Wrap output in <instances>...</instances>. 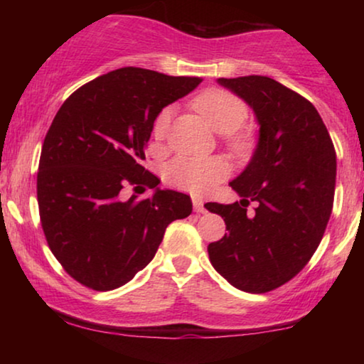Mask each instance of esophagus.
<instances>
[{
	"instance_id": "obj_1",
	"label": "esophagus",
	"mask_w": 364,
	"mask_h": 364,
	"mask_svg": "<svg viewBox=\"0 0 364 364\" xmlns=\"http://www.w3.org/2000/svg\"><path fill=\"white\" fill-rule=\"evenodd\" d=\"M192 205H193V210L198 212V213H205V212H207L205 203H203L202 200H198V198H193Z\"/></svg>"
}]
</instances>
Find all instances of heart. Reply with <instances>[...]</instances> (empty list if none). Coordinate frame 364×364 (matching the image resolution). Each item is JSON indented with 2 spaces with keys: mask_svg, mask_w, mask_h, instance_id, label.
Returning a JSON list of instances; mask_svg holds the SVG:
<instances>
[{
  "mask_svg": "<svg viewBox=\"0 0 364 364\" xmlns=\"http://www.w3.org/2000/svg\"><path fill=\"white\" fill-rule=\"evenodd\" d=\"M193 109L218 134H227L228 144L235 151L248 146V137L238 132L248 116L245 102L225 89H207L193 99ZM172 109L166 107L154 121V137L162 141L171 124ZM228 173V166L220 157H177L167 164L164 177L168 186L196 196L212 192Z\"/></svg>",
  "mask_w": 364,
  "mask_h": 364,
  "instance_id": "obj_1",
  "label": "heart"
}]
</instances>
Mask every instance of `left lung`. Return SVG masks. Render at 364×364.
Masks as SVG:
<instances>
[{
  "instance_id": "obj_1",
  "label": "left lung",
  "mask_w": 364,
  "mask_h": 364,
  "mask_svg": "<svg viewBox=\"0 0 364 364\" xmlns=\"http://www.w3.org/2000/svg\"><path fill=\"white\" fill-rule=\"evenodd\" d=\"M217 82L252 107L258 141L230 182L240 202L207 203L228 230L208 245V258L238 290L265 293L291 280L320 245L335 197L336 152L315 106L275 79ZM250 201L256 210L247 216Z\"/></svg>"
}]
</instances>
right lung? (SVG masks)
<instances>
[{"label": "right lung", "instance_id": "add662e5", "mask_svg": "<svg viewBox=\"0 0 364 364\" xmlns=\"http://www.w3.org/2000/svg\"><path fill=\"white\" fill-rule=\"evenodd\" d=\"M200 81L121 68L84 84L58 111L39 159V217L53 255L84 287L126 285L156 255L168 223L192 213L191 197L157 187L142 161L159 112ZM126 185L154 193L126 201Z\"/></svg>", "mask_w": 364, "mask_h": 364}]
</instances>
